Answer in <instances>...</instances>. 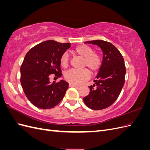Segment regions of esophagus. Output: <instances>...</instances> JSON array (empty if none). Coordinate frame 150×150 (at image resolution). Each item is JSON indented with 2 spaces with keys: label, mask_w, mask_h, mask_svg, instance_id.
Masks as SVG:
<instances>
[{
  "label": "esophagus",
  "mask_w": 150,
  "mask_h": 150,
  "mask_svg": "<svg viewBox=\"0 0 150 150\" xmlns=\"http://www.w3.org/2000/svg\"><path fill=\"white\" fill-rule=\"evenodd\" d=\"M69 87H73V88H79V86H76V85L72 84H69Z\"/></svg>",
  "instance_id": "1"
}]
</instances>
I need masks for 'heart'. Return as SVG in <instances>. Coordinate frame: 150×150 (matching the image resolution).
<instances>
[{"instance_id":"b5f03b06","label":"heart","mask_w":150,"mask_h":150,"mask_svg":"<svg viewBox=\"0 0 150 150\" xmlns=\"http://www.w3.org/2000/svg\"><path fill=\"white\" fill-rule=\"evenodd\" d=\"M76 55L83 58V66L87 67L93 73L97 72L101 67L102 59L101 55L94 52L93 49L88 45L81 44L76 46L72 50ZM60 63L62 67H67L69 64V56L66 52L63 53L60 58ZM90 77V72L88 69L82 70L71 69L64 74L65 79L70 84L79 85Z\"/></svg>"}]
</instances>
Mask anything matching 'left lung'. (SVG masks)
I'll use <instances>...</instances> for the list:
<instances>
[{
    "label": "left lung",
    "instance_id": "obj_1",
    "mask_svg": "<svg viewBox=\"0 0 150 150\" xmlns=\"http://www.w3.org/2000/svg\"><path fill=\"white\" fill-rule=\"evenodd\" d=\"M97 45L103 53V62L94 84L89 86V94L83 98L85 104L94 110H101L115 103L125 84L124 59L114 45L103 40L85 42ZM95 87V88L93 87Z\"/></svg>",
    "mask_w": 150,
    "mask_h": 150
}]
</instances>
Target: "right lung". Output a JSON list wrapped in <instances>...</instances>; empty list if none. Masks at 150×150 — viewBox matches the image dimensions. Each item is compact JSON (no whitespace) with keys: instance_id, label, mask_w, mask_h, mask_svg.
I'll return each instance as SVG.
<instances>
[{"instance_id":"obj_1","label":"right lung","mask_w":150,"mask_h":150,"mask_svg":"<svg viewBox=\"0 0 150 150\" xmlns=\"http://www.w3.org/2000/svg\"><path fill=\"white\" fill-rule=\"evenodd\" d=\"M71 43L49 40L36 45L26 54L21 67V83L26 97L40 109L55 107L64 98L69 84L64 80L51 83L49 76H62L60 58Z\"/></svg>"}]
</instances>
